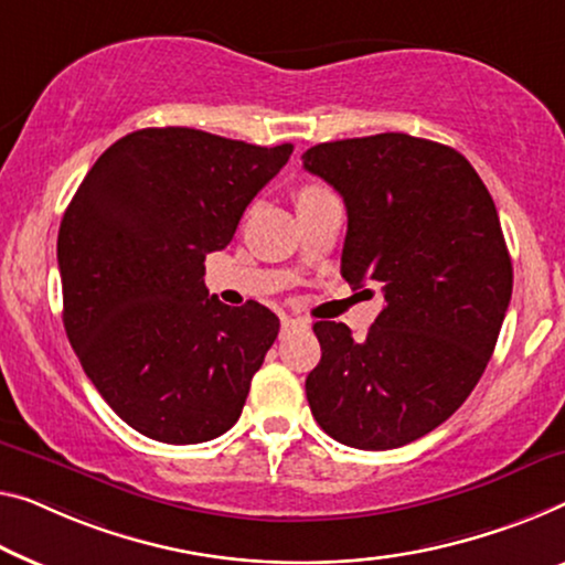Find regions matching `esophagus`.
<instances>
[{
  "label": "esophagus",
  "instance_id": "esophagus-1",
  "mask_svg": "<svg viewBox=\"0 0 565 565\" xmlns=\"http://www.w3.org/2000/svg\"><path fill=\"white\" fill-rule=\"evenodd\" d=\"M299 327H309L307 319H301V317H289V315H284V317H281V334H289L291 330H299Z\"/></svg>",
  "mask_w": 565,
  "mask_h": 565
}]
</instances>
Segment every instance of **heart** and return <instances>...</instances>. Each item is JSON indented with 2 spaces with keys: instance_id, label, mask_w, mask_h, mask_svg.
<instances>
[{
  "instance_id": "1",
  "label": "heart",
  "mask_w": 565,
  "mask_h": 565,
  "mask_svg": "<svg viewBox=\"0 0 565 565\" xmlns=\"http://www.w3.org/2000/svg\"><path fill=\"white\" fill-rule=\"evenodd\" d=\"M319 192H324L322 188H317V184H307V188H301L299 192H297V200H301V198H311V195H319Z\"/></svg>"
}]
</instances>
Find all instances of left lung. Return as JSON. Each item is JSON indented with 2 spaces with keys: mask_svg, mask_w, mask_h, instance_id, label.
<instances>
[{
  "mask_svg": "<svg viewBox=\"0 0 565 565\" xmlns=\"http://www.w3.org/2000/svg\"><path fill=\"white\" fill-rule=\"evenodd\" d=\"M301 159L348 207L344 281L385 299L365 337L315 322L311 416L340 444L398 449L467 401L498 344L512 297L498 207L457 149L408 134L324 141Z\"/></svg>",
  "mask_w": 565,
  "mask_h": 565,
  "instance_id": "1",
  "label": "left lung"
}]
</instances>
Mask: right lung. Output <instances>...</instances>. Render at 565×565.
Returning <instances> with one entry per match:
<instances>
[{"label": "right lung", "instance_id": "add662e5", "mask_svg": "<svg viewBox=\"0 0 565 565\" xmlns=\"http://www.w3.org/2000/svg\"><path fill=\"white\" fill-rule=\"evenodd\" d=\"M294 147L164 126L108 147L57 233L63 324L104 401L139 434L200 444L228 431L279 317L205 289V256Z\"/></svg>", "mask_w": 565, "mask_h": 565}]
</instances>
